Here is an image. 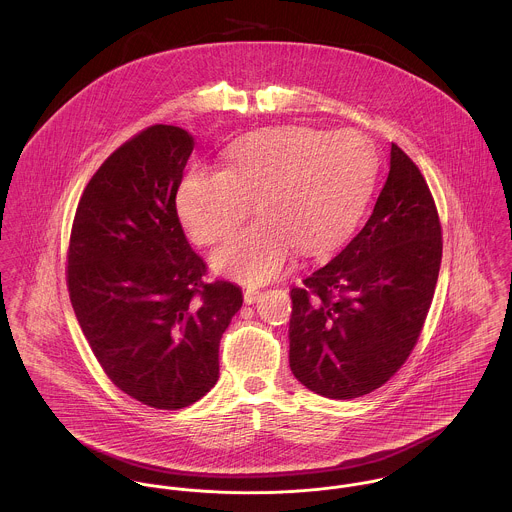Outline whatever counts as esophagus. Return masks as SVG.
I'll return each instance as SVG.
<instances>
[{"label": "esophagus", "instance_id": "obj_1", "mask_svg": "<svg viewBox=\"0 0 512 512\" xmlns=\"http://www.w3.org/2000/svg\"><path fill=\"white\" fill-rule=\"evenodd\" d=\"M258 297H260V292L254 290V288H248V290L244 292V301H246V303H254Z\"/></svg>", "mask_w": 512, "mask_h": 512}]
</instances>
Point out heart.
I'll return each mask as SVG.
<instances>
[{"label": "heart", "instance_id": "1", "mask_svg": "<svg viewBox=\"0 0 512 512\" xmlns=\"http://www.w3.org/2000/svg\"><path fill=\"white\" fill-rule=\"evenodd\" d=\"M372 155L355 132L274 128L226 149L224 171L189 169L175 207L197 244L228 238L250 215L258 222L213 256L236 280L262 284L280 276L293 252L317 258L335 250L363 215L372 189Z\"/></svg>", "mask_w": 512, "mask_h": 512}]
</instances>
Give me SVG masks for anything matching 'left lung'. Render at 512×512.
<instances>
[{
  "label": "left lung",
  "mask_w": 512,
  "mask_h": 512,
  "mask_svg": "<svg viewBox=\"0 0 512 512\" xmlns=\"http://www.w3.org/2000/svg\"><path fill=\"white\" fill-rule=\"evenodd\" d=\"M441 222L418 165L396 144L361 232L292 290L290 366L311 392L370 394L406 363L441 264Z\"/></svg>",
  "instance_id": "8db88e82"
}]
</instances>
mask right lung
<instances>
[{"mask_svg":"<svg viewBox=\"0 0 512 512\" xmlns=\"http://www.w3.org/2000/svg\"><path fill=\"white\" fill-rule=\"evenodd\" d=\"M193 138L155 124L118 147L82 191L67 250L78 325L106 376L157 410L201 400L219 380V345L242 292L205 282L175 193Z\"/></svg>","mask_w":512,"mask_h":512,"instance_id":"obj_1","label":"right lung"}]
</instances>
